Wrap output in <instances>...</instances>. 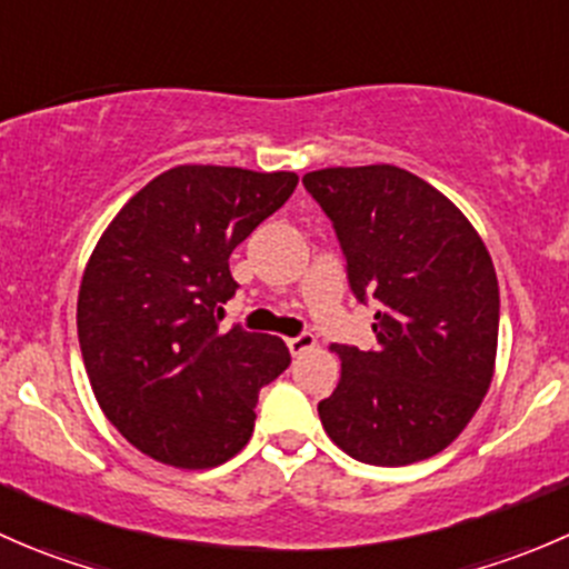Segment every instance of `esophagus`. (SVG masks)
Segmentation results:
<instances>
[{
  "mask_svg": "<svg viewBox=\"0 0 569 569\" xmlns=\"http://www.w3.org/2000/svg\"><path fill=\"white\" fill-rule=\"evenodd\" d=\"M286 347H289L291 355H306L317 347V336H311V332H302V336H297V338H286Z\"/></svg>",
  "mask_w": 569,
  "mask_h": 569,
  "instance_id": "34e87169",
  "label": "esophagus"
}]
</instances>
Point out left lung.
<instances>
[{
	"label": "left lung",
	"mask_w": 569,
	"mask_h": 569,
	"mask_svg": "<svg viewBox=\"0 0 569 569\" xmlns=\"http://www.w3.org/2000/svg\"><path fill=\"white\" fill-rule=\"evenodd\" d=\"M332 220L358 300L377 302V349L332 347L336 391L319 401L332 443L382 468L440 455L496 375L498 278L468 217L396 164L302 176Z\"/></svg>",
	"instance_id": "8db88e82"
}]
</instances>
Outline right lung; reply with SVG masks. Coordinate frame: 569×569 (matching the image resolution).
I'll use <instances>...</instances> for the list:
<instances>
[{"label": "right lung", "mask_w": 569, "mask_h": 569, "mask_svg": "<svg viewBox=\"0 0 569 569\" xmlns=\"http://www.w3.org/2000/svg\"><path fill=\"white\" fill-rule=\"evenodd\" d=\"M297 173L178 164L114 214L88 258L77 330L96 401L151 460L214 468L248 446L258 391L291 355L278 336L217 330L228 258L291 198Z\"/></svg>", "instance_id": "obj_1"}]
</instances>
